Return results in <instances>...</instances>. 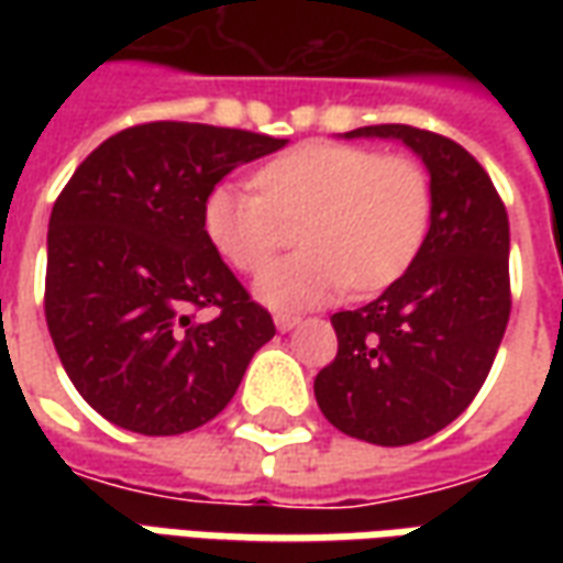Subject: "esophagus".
<instances>
[{
	"label": "esophagus",
	"instance_id": "obj_1",
	"mask_svg": "<svg viewBox=\"0 0 563 563\" xmlns=\"http://www.w3.org/2000/svg\"><path fill=\"white\" fill-rule=\"evenodd\" d=\"M298 322H301V319L295 317V313H274V325H277V331H292Z\"/></svg>",
	"mask_w": 563,
	"mask_h": 563
}]
</instances>
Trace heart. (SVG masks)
I'll list each match as a JSON object with an SVG mask.
<instances>
[{
    "label": "heart",
    "instance_id": "b5f03b06",
    "mask_svg": "<svg viewBox=\"0 0 563 563\" xmlns=\"http://www.w3.org/2000/svg\"><path fill=\"white\" fill-rule=\"evenodd\" d=\"M256 189L220 184L205 198V234L232 268L253 274L295 225L301 253L256 277L258 301L280 310L379 292L413 265L431 220L428 174L407 153L358 144H305L265 168Z\"/></svg>",
    "mask_w": 563,
    "mask_h": 563
}]
</instances>
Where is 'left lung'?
<instances>
[{"label": "left lung", "instance_id": "8db88e82", "mask_svg": "<svg viewBox=\"0 0 563 563\" xmlns=\"http://www.w3.org/2000/svg\"><path fill=\"white\" fill-rule=\"evenodd\" d=\"M343 139L413 150L431 177V225L386 292L331 317L338 355L313 395L343 434L407 446L459 419L492 371L509 319L507 208L483 165L428 129L383 123Z\"/></svg>", "mask_w": 563, "mask_h": 563}]
</instances>
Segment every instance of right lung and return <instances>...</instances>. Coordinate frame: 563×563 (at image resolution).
<instances>
[{
    "label": "right lung",
    "mask_w": 563,
    "mask_h": 563,
    "mask_svg": "<svg viewBox=\"0 0 563 563\" xmlns=\"http://www.w3.org/2000/svg\"><path fill=\"white\" fill-rule=\"evenodd\" d=\"M286 139L205 123L117 132L71 174L47 229L44 317L80 398L147 437L192 431L225 410L274 338L205 234V198ZM218 310L198 320L196 309Z\"/></svg>",
    "instance_id": "add662e5"
}]
</instances>
